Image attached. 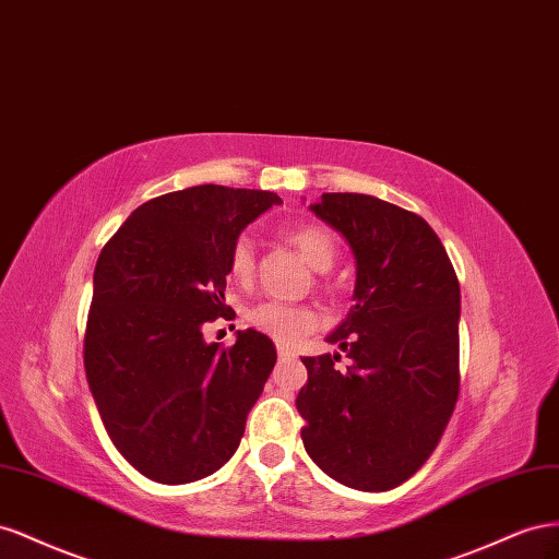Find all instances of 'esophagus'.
<instances>
[{"instance_id": "obj_1", "label": "esophagus", "mask_w": 559, "mask_h": 559, "mask_svg": "<svg viewBox=\"0 0 559 559\" xmlns=\"http://www.w3.org/2000/svg\"><path fill=\"white\" fill-rule=\"evenodd\" d=\"M278 358L281 360H288V358H295V354L290 348H285V346H278Z\"/></svg>"}]
</instances>
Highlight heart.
Listing matches in <instances>:
<instances>
[{
  "mask_svg": "<svg viewBox=\"0 0 559 559\" xmlns=\"http://www.w3.org/2000/svg\"><path fill=\"white\" fill-rule=\"evenodd\" d=\"M285 238L305 254V260L316 271H330L334 260H337V241L334 236L316 225L295 227L285 231ZM254 271H258V258H254V248L248 238H238L229 252V276L236 285H248L254 281ZM248 323L266 334L281 346L297 344L305 334L313 332L321 325V313L313 307H295L283 305V301H258V305L248 309Z\"/></svg>",
  "mask_w": 559,
  "mask_h": 559,
  "instance_id": "b5f03b06",
  "label": "heart"
}]
</instances>
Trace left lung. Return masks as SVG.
<instances>
[{
  "label": "left lung",
  "mask_w": 559,
  "mask_h": 559,
  "mask_svg": "<svg viewBox=\"0 0 559 559\" xmlns=\"http://www.w3.org/2000/svg\"><path fill=\"white\" fill-rule=\"evenodd\" d=\"M311 211L356 254V307L301 358V440L316 466L350 489L403 485L433 454L459 397L461 293L438 234L417 213L368 194H323Z\"/></svg>",
  "instance_id": "1"
}]
</instances>
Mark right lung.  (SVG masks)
<instances>
[{
    "mask_svg": "<svg viewBox=\"0 0 559 559\" xmlns=\"http://www.w3.org/2000/svg\"><path fill=\"white\" fill-rule=\"evenodd\" d=\"M274 191L199 185L156 197L105 243L93 274L84 368L109 440L162 485L215 473L243 438L276 365L258 330L225 348L203 325L231 321L229 252Z\"/></svg>",
    "mask_w": 559,
    "mask_h": 559,
    "instance_id": "1",
    "label": "right lung"
}]
</instances>
